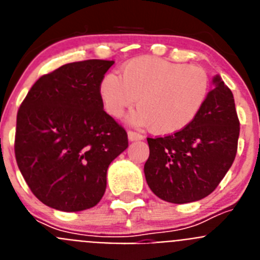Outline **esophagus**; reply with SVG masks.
<instances>
[{"instance_id": "1", "label": "esophagus", "mask_w": 260, "mask_h": 260, "mask_svg": "<svg viewBox=\"0 0 260 260\" xmlns=\"http://www.w3.org/2000/svg\"><path fill=\"white\" fill-rule=\"evenodd\" d=\"M127 137H128V141H130V142L142 141V139L144 138L142 134H139V133H137V132H132V130L127 133Z\"/></svg>"}]
</instances>
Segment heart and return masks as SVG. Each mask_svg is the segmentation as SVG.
<instances>
[{
    "instance_id": "obj_1",
    "label": "heart",
    "mask_w": 260,
    "mask_h": 260,
    "mask_svg": "<svg viewBox=\"0 0 260 260\" xmlns=\"http://www.w3.org/2000/svg\"><path fill=\"white\" fill-rule=\"evenodd\" d=\"M210 88V77L201 66L137 57L122 66L121 77L109 73L103 78L100 96L105 110L116 118L137 102L139 109L130 117L132 123L172 135L198 118Z\"/></svg>"
}]
</instances>
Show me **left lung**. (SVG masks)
<instances>
[{
	"label": "left lung",
	"mask_w": 260,
	"mask_h": 260,
	"mask_svg": "<svg viewBox=\"0 0 260 260\" xmlns=\"http://www.w3.org/2000/svg\"><path fill=\"white\" fill-rule=\"evenodd\" d=\"M213 84L201 114L189 127L167 137L147 138L150 156L144 176L162 201L182 204L206 198L233 164L240 119L228 86L219 75Z\"/></svg>",
	"instance_id": "8db88e82"
}]
</instances>
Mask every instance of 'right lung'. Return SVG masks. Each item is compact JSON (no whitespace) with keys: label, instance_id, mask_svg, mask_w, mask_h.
Returning <instances> with one entry per match:
<instances>
[{"label":"right lung","instance_id":"obj_1","mask_svg":"<svg viewBox=\"0 0 260 260\" xmlns=\"http://www.w3.org/2000/svg\"><path fill=\"white\" fill-rule=\"evenodd\" d=\"M114 61L66 63L39 78L17 114L15 158L48 207L88 210L107 189L108 167L127 148V133L103 108L100 83Z\"/></svg>","mask_w":260,"mask_h":260}]
</instances>
